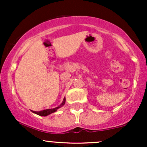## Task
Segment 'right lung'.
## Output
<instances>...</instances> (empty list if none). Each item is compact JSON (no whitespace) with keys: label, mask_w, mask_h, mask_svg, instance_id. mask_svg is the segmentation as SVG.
I'll use <instances>...</instances> for the list:
<instances>
[{"label":"right lung","mask_w":147,"mask_h":147,"mask_svg":"<svg viewBox=\"0 0 147 147\" xmlns=\"http://www.w3.org/2000/svg\"><path fill=\"white\" fill-rule=\"evenodd\" d=\"M65 98H64L63 102H62L61 104L59 106H58V107H56V108H55V109H45V110H43L42 111H38V112L32 111V112L38 115H40V116H47V115H48L51 114V113H55V111H57V109H59V108H61L62 106H63L64 104H65Z\"/></svg>","instance_id":"obj_1"}]
</instances>
